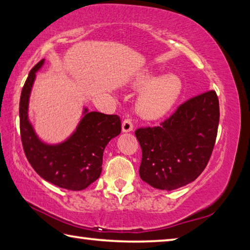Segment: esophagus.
Returning <instances> with one entry per match:
<instances>
[{
  "instance_id": "34e87169",
  "label": "esophagus",
  "mask_w": 250,
  "mask_h": 250,
  "mask_svg": "<svg viewBox=\"0 0 250 250\" xmlns=\"http://www.w3.org/2000/svg\"><path fill=\"white\" fill-rule=\"evenodd\" d=\"M121 130L122 132H131V131L133 130V125H132V120L130 119V118H126L125 120H124L122 122V125H121Z\"/></svg>"
}]
</instances>
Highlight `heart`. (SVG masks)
<instances>
[{
    "label": "heart",
    "mask_w": 250,
    "mask_h": 250,
    "mask_svg": "<svg viewBox=\"0 0 250 250\" xmlns=\"http://www.w3.org/2000/svg\"><path fill=\"white\" fill-rule=\"evenodd\" d=\"M132 85L135 88H143L138 97L137 110L146 120L164 117L175 106L183 92V82L178 75L168 73L157 78V72L152 69L140 72Z\"/></svg>",
    "instance_id": "1"
}]
</instances>
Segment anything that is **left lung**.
<instances>
[{"label":"left lung","instance_id":"1","mask_svg":"<svg viewBox=\"0 0 250 250\" xmlns=\"http://www.w3.org/2000/svg\"><path fill=\"white\" fill-rule=\"evenodd\" d=\"M219 121V99L210 90L183 104L160 126L138 129L141 179L167 191L192 183L210 160Z\"/></svg>","mask_w":250,"mask_h":250}]
</instances>
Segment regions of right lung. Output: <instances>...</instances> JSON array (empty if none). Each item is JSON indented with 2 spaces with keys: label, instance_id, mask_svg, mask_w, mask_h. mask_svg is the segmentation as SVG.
Returning <instances> with one entry per match:
<instances>
[{
  "label": "right lung",
  "instance_id": "1",
  "mask_svg": "<svg viewBox=\"0 0 250 250\" xmlns=\"http://www.w3.org/2000/svg\"><path fill=\"white\" fill-rule=\"evenodd\" d=\"M44 59L29 72L20 102V125L26 157L36 172L58 187L80 191L99 178L103 154L110 140L121 132L120 118L83 108L79 124L61 142L47 143L39 138L29 119V99L36 73Z\"/></svg>",
  "mask_w": 250,
  "mask_h": 250
}]
</instances>
